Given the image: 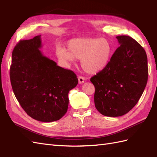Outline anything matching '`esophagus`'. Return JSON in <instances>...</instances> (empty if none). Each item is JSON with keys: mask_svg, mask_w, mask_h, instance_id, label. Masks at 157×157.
I'll return each mask as SVG.
<instances>
[{"mask_svg": "<svg viewBox=\"0 0 157 157\" xmlns=\"http://www.w3.org/2000/svg\"><path fill=\"white\" fill-rule=\"evenodd\" d=\"M78 82L79 84H83L85 82V78L82 76H79L78 77Z\"/></svg>", "mask_w": 157, "mask_h": 157, "instance_id": "1", "label": "esophagus"}]
</instances>
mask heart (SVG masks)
Segmentation results:
<instances>
[{"label":"heart","mask_w":157,"mask_h":157,"mask_svg":"<svg viewBox=\"0 0 157 157\" xmlns=\"http://www.w3.org/2000/svg\"><path fill=\"white\" fill-rule=\"evenodd\" d=\"M67 48L58 47L56 55L66 67H69L75 59H81L84 71L95 73L104 69L110 62L113 54V46L105 38H73L67 43Z\"/></svg>","instance_id":"b5f03b06"}]
</instances>
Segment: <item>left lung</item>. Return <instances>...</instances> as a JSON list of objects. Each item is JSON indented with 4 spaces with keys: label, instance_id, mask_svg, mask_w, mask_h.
Instances as JSON below:
<instances>
[{
    "label": "left lung",
    "instance_id": "8db88e82",
    "mask_svg": "<svg viewBox=\"0 0 157 157\" xmlns=\"http://www.w3.org/2000/svg\"><path fill=\"white\" fill-rule=\"evenodd\" d=\"M117 48L106 67L91 78L95 87V107L102 115L119 117L137 104L148 80L144 49L128 36H117Z\"/></svg>",
    "mask_w": 157,
    "mask_h": 157
}]
</instances>
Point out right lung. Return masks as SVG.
Returning <instances> with one entry per match:
<instances>
[{
  "label": "right lung",
  "instance_id": "right-lung-1",
  "mask_svg": "<svg viewBox=\"0 0 157 157\" xmlns=\"http://www.w3.org/2000/svg\"><path fill=\"white\" fill-rule=\"evenodd\" d=\"M40 36L17 44L12 52L10 79L15 97L26 113L37 121L52 122L67 113L69 92L78 79L73 71L42 54Z\"/></svg>",
  "mask_w": 157,
  "mask_h": 157
}]
</instances>
